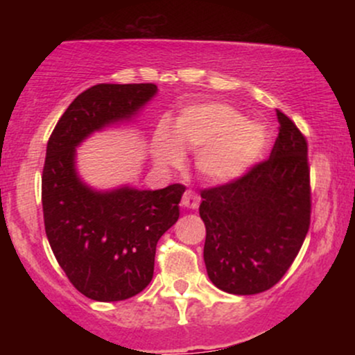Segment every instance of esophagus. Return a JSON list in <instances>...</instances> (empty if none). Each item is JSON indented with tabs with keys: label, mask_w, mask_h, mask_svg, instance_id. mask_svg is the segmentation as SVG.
<instances>
[{
	"label": "esophagus",
	"mask_w": 355,
	"mask_h": 355,
	"mask_svg": "<svg viewBox=\"0 0 355 355\" xmlns=\"http://www.w3.org/2000/svg\"><path fill=\"white\" fill-rule=\"evenodd\" d=\"M198 203H200V197H198L195 191L191 190H187L185 193H183L182 197V205L185 207V209H190V210H195L198 207Z\"/></svg>",
	"instance_id": "esophagus-1"
}]
</instances>
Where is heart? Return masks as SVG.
Wrapping results in <instances>:
<instances>
[{"label":"heart","mask_w":355,"mask_h":355,"mask_svg":"<svg viewBox=\"0 0 355 355\" xmlns=\"http://www.w3.org/2000/svg\"><path fill=\"white\" fill-rule=\"evenodd\" d=\"M266 133L243 121L225 103H203L185 108L175 118L172 133L158 130L153 153L160 165H177L182 150L195 152L197 172L207 182H229L242 175L262 153Z\"/></svg>","instance_id":"heart-1"}]
</instances>
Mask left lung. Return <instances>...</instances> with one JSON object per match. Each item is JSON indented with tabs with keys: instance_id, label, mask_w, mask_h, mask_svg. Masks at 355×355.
<instances>
[{
	"instance_id": "1",
	"label": "left lung",
	"mask_w": 355,
	"mask_h": 355,
	"mask_svg": "<svg viewBox=\"0 0 355 355\" xmlns=\"http://www.w3.org/2000/svg\"><path fill=\"white\" fill-rule=\"evenodd\" d=\"M270 157L243 177L202 190L207 274L220 291L254 295L282 279L311 225L307 140L280 110Z\"/></svg>"
}]
</instances>
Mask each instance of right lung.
<instances>
[{
    "instance_id": "1",
    "label": "right lung",
    "mask_w": 355,
    "mask_h": 355,
    "mask_svg": "<svg viewBox=\"0 0 355 355\" xmlns=\"http://www.w3.org/2000/svg\"><path fill=\"white\" fill-rule=\"evenodd\" d=\"M157 89L153 83L85 89L46 145L42 202L48 242L73 287L98 302L130 299L150 284L157 243L178 220L185 187L93 190L76 172V146L105 126L132 120Z\"/></svg>"
}]
</instances>
